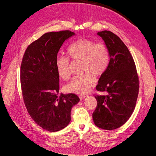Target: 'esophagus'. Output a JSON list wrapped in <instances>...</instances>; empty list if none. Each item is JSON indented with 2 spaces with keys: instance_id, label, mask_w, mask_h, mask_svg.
<instances>
[{
  "instance_id": "34e87169",
  "label": "esophagus",
  "mask_w": 156,
  "mask_h": 156,
  "mask_svg": "<svg viewBox=\"0 0 156 156\" xmlns=\"http://www.w3.org/2000/svg\"><path fill=\"white\" fill-rule=\"evenodd\" d=\"M79 98H80V100H83V99H84L85 98H87V95H79Z\"/></svg>"
}]
</instances>
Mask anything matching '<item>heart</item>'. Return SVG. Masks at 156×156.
<instances>
[{"instance_id": "obj_1", "label": "heart", "mask_w": 156, "mask_h": 156, "mask_svg": "<svg viewBox=\"0 0 156 156\" xmlns=\"http://www.w3.org/2000/svg\"><path fill=\"white\" fill-rule=\"evenodd\" d=\"M67 53L72 60L82 61V70L85 73L73 78L66 85V91L83 95L96 83V79L91 73L100 76L106 72L110 63L109 51L104 44L81 38L68 47ZM55 67L60 78L68 79L70 77L69 60L66 56H58Z\"/></svg>"}]
</instances>
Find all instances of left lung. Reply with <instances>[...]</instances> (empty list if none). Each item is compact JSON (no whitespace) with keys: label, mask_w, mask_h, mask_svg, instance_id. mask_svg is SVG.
<instances>
[{"label":"left lung","mask_w":156,"mask_h":156,"mask_svg":"<svg viewBox=\"0 0 156 156\" xmlns=\"http://www.w3.org/2000/svg\"><path fill=\"white\" fill-rule=\"evenodd\" d=\"M107 46L110 63L96 88L106 96H96L92 114L95 125L105 130L124 124L133 113L139 94V77L133 57L124 42L111 31L98 32Z\"/></svg>","instance_id":"8db88e82"}]
</instances>
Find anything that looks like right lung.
Wrapping results in <instances>:
<instances>
[{
  "label": "right lung",
  "mask_w": 156,
  "mask_h": 156,
  "mask_svg": "<svg viewBox=\"0 0 156 156\" xmlns=\"http://www.w3.org/2000/svg\"><path fill=\"white\" fill-rule=\"evenodd\" d=\"M75 34L69 30L45 33L28 46L21 65V85L28 112L36 123L51 132L66 127L71 111L79 101L74 94L59 92L55 67L64 42Z\"/></svg>",
  "instance_id": "1"
}]
</instances>
